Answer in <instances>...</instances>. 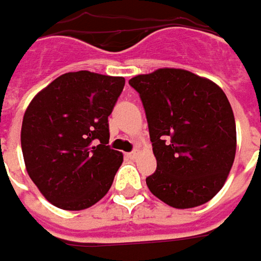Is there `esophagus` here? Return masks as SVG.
<instances>
[{
    "label": "esophagus",
    "mask_w": 261,
    "mask_h": 261,
    "mask_svg": "<svg viewBox=\"0 0 261 261\" xmlns=\"http://www.w3.org/2000/svg\"><path fill=\"white\" fill-rule=\"evenodd\" d=\"M137 155H138V150H134V151H131V153L127 154V157H128V159H136Z\"/></svg>",
    "instance_id": "1"
}]
</instances>
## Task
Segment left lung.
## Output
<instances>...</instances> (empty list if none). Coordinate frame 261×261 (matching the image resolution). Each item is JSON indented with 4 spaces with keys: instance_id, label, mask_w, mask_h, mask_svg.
I'll use <instances>...</instances> for the list:
<instances>
[{
    "instance_id": "obj_1",
    "label": "left lung",
    "mask_w": 261,
    "mask_h": 261,
    "mask_svg": "<svg viewBox=\"0 0 261 261\" xmlns=\"http://www.w3.org/2000/svg\"><path fill=\"white\" fill-rule=\"evenodd\" d=\"M140 94L157 170L150 191L174 208L212 200L236 155V121L224 91L187 70L160 68L128 81Z\"/></svg>"
}]
</instances>
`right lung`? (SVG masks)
Wrapping results in <instances>:
<instances>
[{"instance_id": "right-lung-1", "label": "right lung", "mask_w": 261, "mask_h": 261, "mask_svg": "<svg viewBox=\"0 0 261 261\" xmlns=\"http://www.w3.org/2000/svg\"><path fill=\"white\" fill-rule=\"evenodd\" d=\"M124 84L123 77L67 72L25 110L21 148L27 173L58 208L84 210L110 190L123 154L107 145L108 116Z\"/></svg>"}]
</instances>
